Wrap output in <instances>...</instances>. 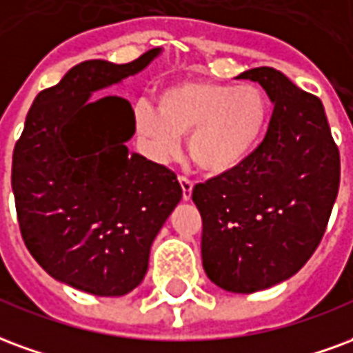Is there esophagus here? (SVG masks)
<instances>
[{
  "instance_id": "esophagus-1",
  "label": "esophagus",
  "mask_w": 353,
  "mask_h": 353,
  "mask_svg": "<svg viewBox=\"0 0 353 353\" xmlns=\"http://www.w3.org/2000/svg\"><path fill=\"white\" fill-rule=\"evenodd\" d=\"M180 188H182V199L184 201H190L192 199V192H194V182L188 180L186 176H179Z\"/></svg>"
}]
</instances>
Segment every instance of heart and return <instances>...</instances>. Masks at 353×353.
I'll return each mask as SVG.
<instances>
[{
  "label": "heart",
  "instance_id": "heart-1",
  "mask_svg": "<svg viewBox=\"0 0 353 353\" xmlns=\"http://www.w3.org/2000/svg\"><path fill=\"white\" fill-rule=\"evenodd\" d=\"M271 117V105L258 86L212 81H182L161 90L158 107L135 103L133 120L158 158L179 150L188 137L190 158L208 174H225L243 165L258 148Z\"/></svg>",
  "mask_w": 353,
  "mask_h": 353
}]
</instances>
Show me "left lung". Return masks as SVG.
I'll list each match as a JSON object with an SVG mask.
<instances>
[{"label": "left lung", "mask_w": 353, "mask_h": 353, "mask_svg": "<svg viewBox=\"0 0 353 353\" xmlns=\"http://www.w3.org/2000/svg\"><path fill=\"white\" fill-rule=\"evenodd\" d=\"M274 105L267 135L243 165L195 184L203 269L218 288L254 293L307 263L327 228L341 156L323 105L272 68L248 69Z\"/></svg>", "instance_id": "1"}]
</instances>
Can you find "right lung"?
<instances>
[{
	"label": "right lung",
	"instance_id": "obj_1",
	"mask_svg": "<svg viewBox=\"0 0 353 353\" xmlns=\"http://www.w3.org/2000/svg\"><path fill=\"white\" fill-rule=\"evenodd\" d=\"M82 61L28 112L12 152L20 233L52 279L99 297L135 290L148 271L154 239L182 197L176 174L128 150L135 133L128 99L94 92L150 63Z\"/></svg>",
	"mask_w": 353,
	"mask_h": 353
}]
</instances>
